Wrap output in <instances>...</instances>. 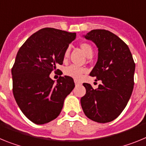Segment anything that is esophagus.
<instances>
[{"label":"esophagus","instance_id":"obj_1","mask_svg":"<svg viewBox=\"0 0 146 146\" xmlns=\"http://www.w3.org/2000/svg\"><path fill=\"white\" fill-rule=\"evenodd\" d=\"M74 83H75V86H80V85H81V83L80 82H78L77 80H74Z\"/></svg>","mask_w":146,"mask_h":146}]
</instances>
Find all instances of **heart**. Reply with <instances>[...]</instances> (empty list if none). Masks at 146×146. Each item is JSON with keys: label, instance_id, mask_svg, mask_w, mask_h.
I'll return each instance as SVG.
<instances>
[{"label": "heart", "instance_id": "1", "mask_svg": "<svg viewBox=\"0 0 146 146\" xmlns=\"http://www.w3.org/2000/svg\"><path fill=\"white\" fill-rule=\"evenodd\" d=\"M80 47L81 50L83 51L85 55L87 57H91V55L94 53V49H93L92 46L88 42H82L80 44ZM69 48L66 49L64 53V59L66 60L69 58ZM86 69L83 67L78 66L76 65H70L69 66L66 67L64 69V74L67 76H69L71 77H73L74 79H80L83 73H85Z\"/></svg>", "mask_w": 146, "mask_h": 146}]
</instances>
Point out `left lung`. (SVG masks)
<instances>
[{
    "instance_id": "obj_1",
    "label": "left lung",
    "mask_w": 146,
    "mask_h": 146,
    "mask_svg": "<svg viewBox=\"0 0 146 146\" xmlns=\"http://www.w3.org/2000/svg\"><path fill=\"white\" fill-rule=\"evenodd\" d=\"M86 38L96 44L97 63L90 73L102 80L96 89L83 83L86 89L80 99L85 115L98 123L113 121L122 113L133 91L135 64L129 48L123 40L104 29L92 30Z\"/></svg>"
}]
</instances>
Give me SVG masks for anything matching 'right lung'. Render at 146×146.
<instances>
[{"instance_id":"add662e5","label":"right lung","mask_w":146,"mask_h":146,"mask_svg":"<svg viewBox=\"0 0 146 146\" xmlns=\"http://www.w3.org/2000/svg\"><path fill=\"white\" fill-rule=\"evenodd\" d=\"M75 36V33L42 28L17 52L11 69L13 94L23 114L36 124L57 118L64 99L75 86L71 77L60 76L57 82L50 78L56 66L63 64L64 51Z\"/></svg>"}]
</instances>
